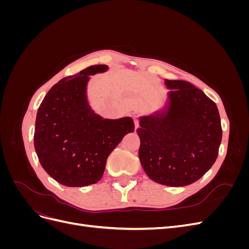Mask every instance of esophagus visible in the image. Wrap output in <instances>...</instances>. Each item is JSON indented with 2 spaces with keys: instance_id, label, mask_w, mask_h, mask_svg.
Instances as JSON below:
<instances>
[{
  "instance_id": "1",
  "label": "esophagus",
  "mask_w": 249,
  "mask_h": 249,
  "mask_svg": "<svg viewBox=\"0 0 249 249\" xmlns=\"http://www.w3.org/2000/svg\"><path fill=\"white\" fill-rule=\"evenodd\" d=\"M134 124H135V126L138 127L139 126V119L137 116H134Z\"/></svg>"
}]
</instances>
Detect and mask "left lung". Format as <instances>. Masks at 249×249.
Listing matches in <instances>:
<instances>
[{
	"label": "left lung",
	"mask_w": 249,
	"mask_h": 249,
	"mask_svg": "<svg viewBox=\"0 0 249 249\" xmlns=\"http://www.w3.org/2000/svg\"><path fill=\"white\" fill-rule=\"evenodd\" d=\"M169 104L140 117L139 159L146 175L166 186L196 182L215 163L222 138L216 104L182 80H166Z\"/></svg>",
	"instance_id": "8db88e82"
}]
</instances>
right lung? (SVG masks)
I'll list each match as a JSON object with an SVG mask.
<instances>
[{
	"label": "right lung",
	"instance_id": "obj_1",
	"mask_svg": "<svg viewBox=\"0 0 249 249\" xmlns=\"http://www.w3.org/2000/svg\"><path fill=\"white\" fill-rule=\"evenodd\" d=\"M107 69V65H92L60 80L37 111V157L43 169L64 186L83 187L99 182L112 150L124 135L135 130L131 117L104 119L89 107V76Z\"/></svg>",
	"mask_w": 249,
	"mask_h": 249
}]
</instances>
